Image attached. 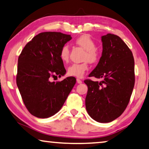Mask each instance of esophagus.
Returning <instances> with one entry per match:
<instances>
[{
	"label": "esophagus",
	"mask_w": 149,
	"mask_h": 149,
	"mask_svg": "<svg viewBox=\"0 0 149 149\" xmlns=\"http://www.w3.org/2000/svg\"><path fill=\"white\" fill-rule=\"evenodd\" d=\"M77 83H78V84H81V83H82V81L80 79L77 78Z\"/></svg>",
	"instance_id": "34e87169"
}]
</instances>
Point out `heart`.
I'll use <instances>...</instances> for the list:
<instances>
[{"label":"heart","instance_id":"obj_1","mask_svg":"<svg viewBox=\"0 0 149 149\" xmlns=\"http://www.w3.org/2000/svg\"><path fill=\"white\" fill-rule=\"evenodd\" d=\"M75 43L86 50L81 63H74L68 68V74L70 75L81 77L88 70V61L96 63L99 59V53L96 49V43L89 35L84 34L75 39ZM59 57L63 62H67L70 57V48L68 45H63L59 51Z\"/></svg>","mask_w":149,"mask_h":149}]
</instances>
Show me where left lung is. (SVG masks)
Wrapping results in <instances>:
<instances>
[{"mask_svg":"<svg viewBox=\"0 0 149 149\" xmlns=\"http://www.w3.org/2000/svg\"><path fill=\"white\" fill-rule=\"evenodd\" d=\"M101 39L102 56L89 77L103 80L84 81L88 86L86 108L94 120L107 123L120 116L129 102L134 86V60L120 37L108 33Z\"/></svg>","mask_w":149,"mask_h":149,"instance_id":"8db88e82","label":"left lung"}]
</instances>
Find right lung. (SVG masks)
Instances as JSON below:
<instances>
[{"instance_id":"obj_1","label":"right lung","mask_w":149,"mask_h":149,"mask_svg":"<svg viewBox=\"0 0 149 149\" xmlns=\"http://www.w3.org/2000/svg\"><path fill=\"white\" fill-rule=\"evenodd\" d=\"M71 39L70 35L59 32L41 33L19 55L17 85L26 108L34 116L47 118L58 112L75 84L74 77L50 81L65 74L59 51Z\"/></svg>"}]
</instances>
